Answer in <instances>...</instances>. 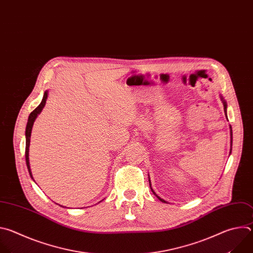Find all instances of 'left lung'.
I'll use <instances>...</instances> for the list:
<instances>
[{"instance_id":"obj_1","label":"left lung","mask_w":253,"mask_h":253,"mask_svg":"<svg viewBox=\"0 0 253 253\" xmlns=\"http://www.w3.org/2000/svg\"><path fill=\"white\" fill-rule=\"evenodd\" d=\"M220 98H221V102H222V104H223V108H224V113H225V116H226V108H227V104H226V102L224 100V98L222 97V96H220ZM226 118H227V116H226ZM230 142H231V146H232V129H231V126H230ZM230 153H231V148H230ZM148 181H149V187H150V189H151V191H153V193L161 200V201H163V203H167L166 200H164L163 198H161L155 191H154V189H153V187H151V184H150V179L148 178Z\"/></svg>"}]
</instances>
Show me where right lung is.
<instances>
[{"instance_id":"1","label":"right lung","mask_w":253,"mask_h":253,"mask_svg":"<svg viewBox=\"0 0 253 253\" xmlns=\"http://www.w3.org/2000/svg\"><path fill=\"white\" fill-rule=\"evenodd\" d=\"M47 98V90L44 91L43 93V96H42V99L41 104L30 114L29 116V119H28V124H27V126H26V153H25V156H26V163H27V168H28V170H29V173L31 175V177L34 179L33 177V174H32V171H31V168H30V161H29V147H30V138H31V133H32V128H33V125H34V122L35 120L37 119L38 115L42 111L44 105H45V100ZM35 181V180H34Z\"/></svg>"}]
</instances>
